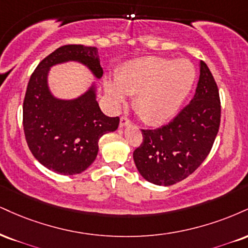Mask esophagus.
<instances>
[{"label": "esophagus", "instance_id": "esophagus-1", "mask_svg": "<svg viewBox=\"0 0 248 248\" xmlns=\"http://www.w3.org/2000/svg\"><path fill=\"white\" fill-rule=\"evenodd\" d=\"M128 124H130V120L127 118V116H121L120 119V127H124V126H128Z\"/></svg>", "mask_w": 248, "mask_h": 248}]
</instances>
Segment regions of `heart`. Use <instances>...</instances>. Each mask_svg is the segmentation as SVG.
Instances as JSON below:
<instances>
[{
	"label": "heart",
	"mask_w": 248,
	"mask_h": 248,
	"mask_svg": "<svg viewBox=\"0 0 248 248\" xmlns=\"http://www.w3.org/2000/svg\"><path fill=\"white\" fill-rule=\"evenodd\" d=\"M196 70L188 60L148 56L128 62L115 82L105 83L116 104L135 94L133 107L144 124L157 126L177 114L195 82Z\"/></svg>",
	"instance_id": "heart-1"
}]
</instances>
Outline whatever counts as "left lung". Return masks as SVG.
<instances>
[{
    "instance_id": "1",
    "label": "left lung",
    "mask_w": 248,
    "mask_h": 248,
    "mask_svg": "<svg viewBox=\"0 0 248 248\" xmlns=\"http://www.w3.org/2000/svg\"><path fill=\"white\" fill-rule=\"evenodd\" d=\"M220 124L219 92L213 74L200 61L195 94L165 126L142 129L143 141L133 157L149 183L171 186L184 180L209 155Z\"/></svg>"
}]
</instances>
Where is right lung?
I'll return each instance as SVG.
<instances>
[{"instance_id":"add662e5","label":"right lung","mask_w":248,"mask_h":248,"mask_svg":"<svg viewBox=\"0 0 248 248\" xmlns=\"http://www.w3.org/2000/svg\"><path fill=\"white\" fill-rule=\"evenodd\" d=\"M68 61L83 63L100 78L103 68L95 47L64 45L40 62L30 77L23 103V127L26 143L35 159L50 171L78 174L94 162L98 141L118 129L119 116L100 111L92 85L73 100H61L50 93L49 68Z\"/></svg>"}]
</instances>
